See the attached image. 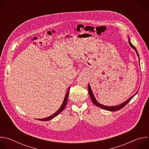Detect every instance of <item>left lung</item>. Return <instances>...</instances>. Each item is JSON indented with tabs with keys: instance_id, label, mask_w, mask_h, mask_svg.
I'll list each match as a JSON object with an SVG mask.
<instances>
[{
	"instance_id": "1",
	"label": "left lung",
	"mask_w": 149,
	"mask_h": 149,
	"mask_svg": "<svg viewBox=\"0 0 149 149\" xmlns=\"http://www.w3.org/2000/svg\"><path fill=\"white\" fill-rule=\"evenodd\" d=\"M129 44H130V45L135 50V51L136 52V54H137V56H139V60H140L139 55V54H138V52H137L136 48L131 43L130 40L129 38ZM139 62H140V61H139ZM88 93H89V95H90V98H91V99L95 105L98 106V107H100V108H101V109H104V110H108V111H117V110H119L121 109L122 108H123L127 104H128V103L130 101V100L133 98V97L137 93V92L134 95H133L130 98H129L128 100H126V101H124L123 103H122V104H120V105H115V106H105V105H102V104H100L99 102H98L97 101V100H95V97H94V94H93V92H92V91H91V88H90V84H88Z\"/></svg>"
}]
</instances>
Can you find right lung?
<instances>
[{
    "label": "right lung",
    "instance_id": "obj_1",
    "mask_svg": "<svg viewBox=\"0 0 149 149\" xmlns=\"http://www.w3.org/2000/svg\"><path fill=\"white\" fill-rule=\"evenodd\" d=\"M70 87H69L68 88V91H67V93L65 94V98H64V100H63V103L61 105V107L59 108V109L55 113H54V114H52V116L48 117H47V118H42V119H38V120H40V121H48V120H49L53 118H54L55 117L57 116L60 113H61L63 110H64L65 106L67 105V101H68V95H69V93H70Z\"/></svg>",
    "mask_w": 149,
    "mask_h": 149
}]
</instances>
